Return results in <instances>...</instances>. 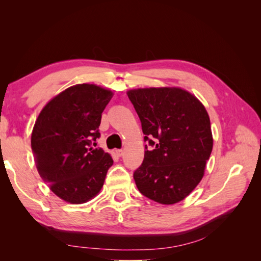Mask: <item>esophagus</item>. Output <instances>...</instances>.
<instances>
[{"mask_svg": "<svg viewBox=\"0 0 261 261\" xmlns=\"http://www.w3.org/2000/svg\"><path fill=\"white\" fill-rule=\"evenodd\" d=\"M115 152H116V154H117L118 156H122V155L124 154V150H122V149H117Z\"/></svg>", "mask_w": 261, "mask_h": 261, "instance_id": "esophagus-1", "label": "esophagus"}]
</instances>
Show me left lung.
I'll return each instance as SVG.
<instances>
[{
  "label": "left lung",
  "mask_w": 261,
  "mask_h": 261,
  "mask_svg": "<svg viewBox=\"0 0 261 261\" xmlns=\"http://www.w3.org/2000/svg\"><path fill=\"white\" fill-rule=\"evenodd\" d=\"M145 134V156L134 172L138 191L162 204L183 200L203 176L212 151L209 115L201 102L179 88L129 90Z\"/></svg>",
  "instance_id": "8db88e82"
}]
</instances>
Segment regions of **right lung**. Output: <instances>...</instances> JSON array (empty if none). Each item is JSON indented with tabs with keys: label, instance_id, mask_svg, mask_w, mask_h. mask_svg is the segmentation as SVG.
I'll use <instances>...</instances> for the list:
<instances>
[{
	"label": "right lung",
	"instance_id": "1",
	"mask_svg": "<svg viewBox=\"0 0 261 261\" xmlns=\"http://www.w3.org/2000/svg\"><path fill=\"white\" fill-rule=\"evenodd\" d=\"M113 93L96 85L69 87L39 114L31 134L37 170L51 191L70 203H83L103 186L113 159L96 147L101 114Z\"/></svg>",
	"mask_w": 261,
	"mask_h": 261
}]
</instances>
